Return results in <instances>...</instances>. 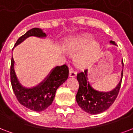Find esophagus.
<instances>
[{"label":"esophagus","instance_id":"obj_1","mask_svg":"<svg viewBox=\"0 0 133 133\" xmlns=\"http://www.w3.org/2000/svg\"><path fill=\"white\" fill-rule=\"evenodd\" d=\"M76 76V71L73 69H70V70H69V76L70 77H75Z\"/></svg>","mask_w":133,"mask_h":133}]
</instances>
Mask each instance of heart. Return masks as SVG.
Here are the masks:
<instances>
[{"instance_id":"b5f03b06","label":"heart","mask_w":133,"mask_h":133,"mask_svg":"<svg viewBox=\"0 0 133 133\" xmlns=\"http://www.w3.org/2000/svg\"><path fill=\"white\" fill-rule=\"evenodd\" d=\"M92 39L90 35L85 34L74 37L69 40L66 44V48L70 51H76L86 45ZM99 45L96 42H91L76 57V62L81 66L88 64L95 55Z\"/></svg>"}]
</instances>
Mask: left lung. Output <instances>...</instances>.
<instances>
[{"instance_id": "obj_1", "label": "left lung", "mask_w": 133, "mask_h": 133, "mask_svg": "<svg viewBox=\"0 0 133 133\" xmlns=\"http://www.w3.org/2000/svg\"><path fill=\"white\" fill-rule=\"evenodd\" d=\"M111 43L116 45L114 41H111ZM123 66V62L122 60ZM87 72L81 71L77 74V80L79 83L78 90L76 96V99L80 107L90 114H97L104 112L108 109L114 102L119 92L123 78V71L121 72V79L115 89L108 92L97 91L94 90L88 81H87Z\"/></svg>"}]
</instances>
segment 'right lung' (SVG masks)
Wrapping results in <instances>:
<instances>
[{"instance_id":"add662e5","label":"right lung","mask_w":133,"mask_h":133,"mask_svg":"<svg viewBox=\"0 0 133 133\" xmlns=\"http://www.w3.org/2000/svg\"><path fill=\"white\" fill-rule=\"evenodd\" d=\"M31 36L37 37L46 36L43 30L38 28H34L19 37L15 46ZM14 63L15 61L12 57L10 66L11 84L17 100L22 105L32 111H41L46 109L52 103L57 89L68 78V66L63 64L56 66L46 79L42 82L39 85L31 89H27L23 88L18 81L14 70Z\"/></svg>"}]
</instances>
